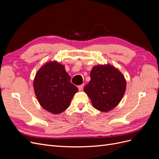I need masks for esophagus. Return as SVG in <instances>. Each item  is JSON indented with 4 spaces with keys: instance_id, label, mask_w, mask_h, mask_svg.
Wrapping results in <instances>:
<instances>
[{
    "instance_id": "esophagus-1",
    "label": "esophagus",
    "mask_w": 159,
    "mask_h": 159,
    "mask_svg": "<svg viewBox=\"0 0 159 159\" xmlns=\"http://www.w3.org/2000/svg\"><path fill=\"white\" fill-rule=\"evenodd\" d=\"M84 86V84H81V85H78V89H79V91H81V90H83Z\"/></svg>"
}]
</instances>
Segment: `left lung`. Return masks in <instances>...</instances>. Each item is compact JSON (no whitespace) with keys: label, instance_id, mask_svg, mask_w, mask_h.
<instances>
[{"label":"left lung","instance_id":"obj_1","mask_svg":"<svg viewBox=\"0 0 159 159\" xmlns=\"http://www.w3.org/2000/svg\"><path fill=\"white\" fill-rule=\"evenodd\" d=\"M90 78L84 90L93 106L103 112L116 107L126 89V81L121 72L111 65H99L91 70Z\"/></svg>","mask_w":159,"mask_h":159}]
</instances>
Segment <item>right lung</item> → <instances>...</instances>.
Instances as JSON below:
<instances>
[{
    "mask_svg": "<svg viewBox=\"0 0 159 159\" xmlns=\"http://www.w3.org/2000/svg\"><path fill=\"white\" fill-rule=\"evenodd\" d=\"M70 80L64 66L57 61L43 66L34 81V89L41 106L54 114L68 109L72 98L78 91Z\"/></svg>",
    "mask_w": 159,
    "mask_h": 159,
    "instance_id": "right-lung-1",
    "label": "right lung"
}]
</instances>
